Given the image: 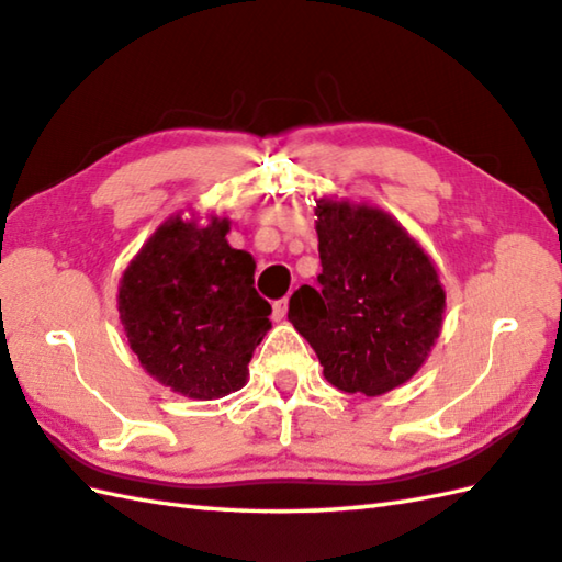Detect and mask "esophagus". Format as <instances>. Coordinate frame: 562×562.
<instances>
[{"label":"esophagus","instance_id":"esophagus-1","mask_svg":"<svg viewBox=\"0 0 562 562\" xmlns=\"http://www.w3.org/2000/svg\"><path fill=\"white\" fill-rule=\"evenodd\" d=\"M288 296H284V300H278V302H274L272 304V318H274V322H280V318H284V316H288Z\"/></svg>","mask_w":562,"mask_h":562}]
</instances>
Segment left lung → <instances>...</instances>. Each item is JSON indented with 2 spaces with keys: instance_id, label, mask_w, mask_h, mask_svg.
Masks as SVG:
<instances>
[{
  "instance_id": "1",
  "label": "left lung",
  "mask_w": 562,
  "mask_h": 562,
  "mask_svg": "<svg viewBox=\"0 0 562 562\" xmlns=\"http://www.w3.org/2000/svg\"><path fill=\"white\" fill-rule=\"evenodd\" d=\"M322 274L290 296V322L348 394L409 380L441 331L446 292L422 246L372 206L318 202Z\"/></svg>"
}]
</instances>
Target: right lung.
Segmentation results:
<instances>
[{"mask_svg": "<svg viewBox=\"0 0 562 562\" xmlns=\"http://www.w3.org/2000/svg\"><path fill=\"white\" fill-rule=\"evenodd\" d=\"M226 218L204 228L172 218L156 231L119 288V314L140 366L192 400L246 384L270 304L252 288L250 252L226 244Z\"/></svg>", "mask_w": 562, "mask_h": 562, "instance_id": "obj_1", "label": "right lung"}]
</instances>
